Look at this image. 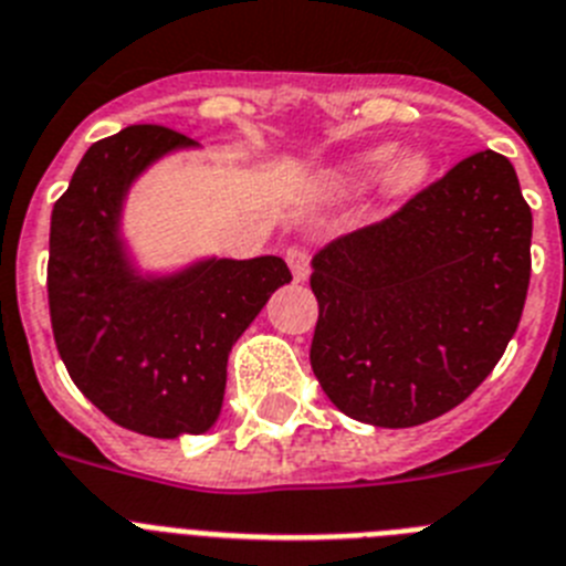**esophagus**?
<instances>
[{
  "mask_svg": "<svg viewBox=\"0 0 566 566\" xmlns=\"http://www.w3.org/2000/svg\"><path fill=\"white\" fill-rule=\"evenodd\" d=\"M284 259H287V268L290 273H293V279H296V282H304L307 273H311V255H307V250L290 248L287 253H284Z\"/></svg>",
  "mask_w": 566,
  "mask_h": 566,
  "instance_id": "34e87169",
  "label": "esophagus"
}]
</instances>
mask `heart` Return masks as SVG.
<instances>
[{"label": "heart", "mask_w": 566, "mask_h": 566, "mask_svg": "<svg viewBox=\"0 0 566 566\" xmlns=\"http://www.w3.org/2000/svg\"><path fill=\"white\" fill-rule=\"evenodd\" d=\"M396 145H376L365 154H358L356 159L344 161L342 167L331 170L324 176V185L331 190H361L367 188L376 176L387 171L385 188L392 199H410L419 193L432 176V156L427 150H410V154L399 156L396 163Z\"/></svg>", "instance_id": "b5f03b06"}]
</instances>
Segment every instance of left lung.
<instances>
[{
	"instance_id": "1",
	"label": "left lung",
	"mask_w": 566,
	"mask_h": 566,
	"mask_svg": "<svg viewBox=\"0 0 566 566\" xmlns=\"http://www.w3.org/2000/svg\"><path fill=\"white\" fill-rule=\"evenodd\" d=\"M530 239L515 167L484 150L381 224L327 244L311 262V365L327 399L390 430L461 405L518 327Z\"/></svg>"
}]
</instances>
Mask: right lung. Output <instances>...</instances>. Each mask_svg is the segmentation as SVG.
I'll return each instance as SVG.
<instances>
[{
	"mask_svg": "<svg viewBox=\"0 0 566 566\" xmlns=\"http://www.w3.org/2000/svg\"><path fill=\"white\" fill-rule=\"evenodd\" d=\"M188 150L199 145L167 127H125L87 147L51 216L59 356L87 401L150 439L213 430L233 344L290 282L279 255H196L161 270L139 262L125 235L127 199L150 167Z\"/></svg>",
	"mask_w": 566,
	"mask_h": 566,
	"instance_id": "1",
	"label": "right lung"
}]
</instances>
